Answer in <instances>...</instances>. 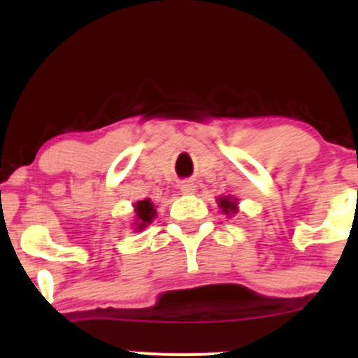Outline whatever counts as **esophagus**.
I'll use <instances>...</instances> for the list:
<instances>
[{
  "label": "esophagus",
  "mask_w": 358,
  "mask_h": 358,
  "mask_svg": "<svg viewBox=\"0 0 358 358\" xmlns=\"http://www.w3.org/2000/svg\"><path fill=\"white\" fill-rule=\"evenodd\" d=\"M180 190H182L183 194H194L196 192V183H194L192 180H185V182L180 183Z\"/></svg>",
  "instance_id": "obj_1"
}]
</instances>
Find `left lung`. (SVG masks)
<instances>
[{"label": "left lung", "mask_w": 358, "mask_h": 358, "mask_svg": "<svg viewBox=\"0 0 358 358\" xmlns=\"http://www.w3.org/2000/svg\"><path fill=\"white\" fill-rule=\"evenodd\" d=\"M218 204L220 208H222V211L225 213V215H232V213H237V199H234V197H220L218 199Z\"/></svg>", "instance_id": "1"}]
</instances>
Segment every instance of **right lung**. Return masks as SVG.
<instances>
[{"mask_svg": "<svg viewBox=\"0 0 358 358\" xmlns=\"http://www.w3.org/2000/svg\"><path fill=\"white\" fill-rule=\"evenodd\" d=\"M135 213H136V230H142L143 227L149 225V223L154 220V216H156L154 202H150V199L138 201L135 204Z\"/></svg>", "mask_w": 358, "mask_h": 358, "instance_id": "1", "label": "right lung"}]
</instances>
